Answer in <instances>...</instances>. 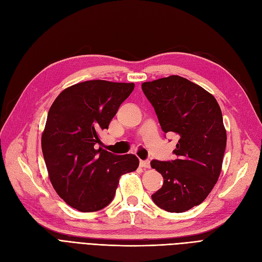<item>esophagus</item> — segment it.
<instances>
[{
	"instance_id": "1",
	"label": "esophagus",
	"mask_w": 262,
	"mask_h": 262,
	"mask_svg": "<svg viewBox=\"0 0 262 262\" xmlns=\"http://www.w3.org/2000/svg\"><path fill=\"white\" fill-rule=\"evenodd\" d=\"M140 166L142 168H149L150 167V163L149 161H141Z\"/></svg>"
}]
</instances>
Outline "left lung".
Wrapping results in <instances>:
<instances>
[{
    "label": "left lung",
    "mask_w": 262,
    "mask_h": 262,
    "mask_svg": "<svg viewBox=\"0 0 262 262\" xmlns=\"http://www.w3.org/2000/svg\"><path fill=\"white\" fill-rule=\"evenodd\" d=\"M142 91L162 130L179 137L175 161L150 162L164 178L152 199L165 211H188L205 200L220 177L226 147L221 108L212 94L178 75L145 82Z\"/></svg>",
    "instance_id": "8db88e82"
}]
</instances>
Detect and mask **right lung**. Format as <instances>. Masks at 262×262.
I'll return each mask as SVG.
<instances>
[{
    "mask_svg": "<svg viewBox=\"0 0 262 262\" xmlns=\"http://www.w3.org/2000/svg\"><path fill=\"white\" fill-rule=\"evenodd\" d=\"M134 83L94 80L62 91L51 105L41 148L49 179L61 199L81 212L104 209L113 201L119 179L139 167L133 154L114 155L100 146Z\"/></svg>",
    "mask_w": 262,
    "mask_h": 262,
    "instance_id": "right-lung-1",
    "label": "right lung"
}]
</instances>
